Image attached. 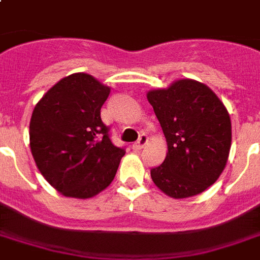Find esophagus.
<instances>
[{"label": "esophagus", "instance_id": "1", "mask_svg": "<svg viewBox=\"0 0 260 260\" xmlns=\"http://www.w3.org/2000/svg\"><path fill=\"white\" fill-rule=\"evenodd\" d=\"M147 142H148V136H147L146 134H143L140 135V138H139L138 142L132 144V147H134V150H142L143 147L147 144Z\"/></svg>", "mask_w": 260, "mask_h": 260}]
</instances>
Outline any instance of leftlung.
<instances>
[{
	"mask_svg": "<svg viewBox=\"0 0 260 260\" xmlns=\"http://www.w3.org/2000/svg\"><path fill=\"white\" fill-rule=\"evenodd\" d=\"M167 142L165 162L151 170L163 193L187 198L205 191L225 169L232 128L228 110L213 90L194 79L147 93Z\"/></svg>",
	"mask_w": 260,
	"mask_h": 260,
	"instance_id": "8db88e82",
	"label": "left lung"
}]
</instances>
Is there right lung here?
Wrapping results in <instances>:
<instances>
[{"label": "right lung", "instance_id": "right-lung-1", "mask_svg": "<svg viewBox=\"0 0 260 260\" xmlns=\"http://www.w3.org/2000/svg\"><path fill=\"white\" fill-rule=\"evenodd\" d=\"M110 87L85 73L60 79L36 104L29 146L39 171L66 197L91 198L117 173L124 148L110 142L101 108Z\"/></svg>", "mask_w": 260, "mask_h": 260}]
</instances>
